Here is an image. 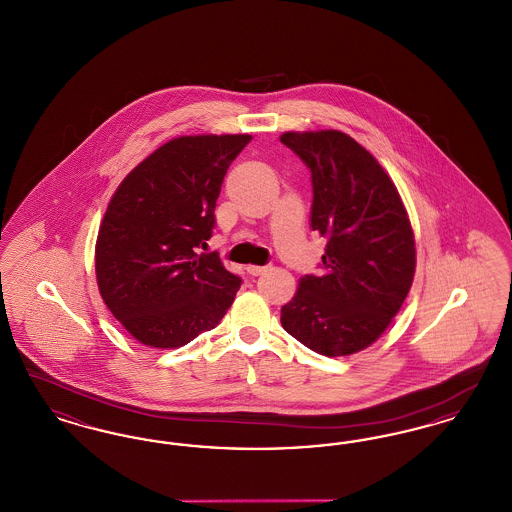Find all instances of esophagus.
<instances>
[{
    "label": "esophagus",
    "mask_w": 512,
    "mask_h": 512,
    "mask_svg": "<svg viewBox=\"0 0 512 512\" xmlns=\"http://www.w3.org/2000/svg\"><path fill=\"white\" fill-rule=\"evenodd\" d=\"M247 270V274L249 276H261L265 270H267V267H257V265H249V267L245 268Z\"/></svg>",
    "instance_id": "34e87169"
}]
</instances>
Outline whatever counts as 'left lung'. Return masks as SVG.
Listing matches in <instances>:
<instances>
[{
    "mask_svg": "<svg viewBox=\"0 0 512 512\" xmlns=\"http://www.w3.org/2000/svg\"><path fill=\"white\" fill-rule=\"evenodd\" d=\"M307 165L311 228L326 238L320 274H305L282 307L284 330L318 355H351L378 340L411 290L414 236L380 163L340 130L286 132Z\"/></svg>",
    "mask_w": 512,
    "mask_h": 512,
    "instance_id": "8db88e82",
    "label": "left lung"
}]
</instances>
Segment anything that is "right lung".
I'll return each instance as SVG.
<instances>
[{"mask_svg": "<svg viewBox=\"0 0 512 512\" xmlns=\"http://www.w3.org/2000/svg\"><path fill=\"white\" fill-rule=\"evenodd\" d=\"M249 134L180 136L130 172L99 226V293L132 338L174 349L219 324L242 278L199 253L230 163Z\"/></svg>", "mask_w": 512, "mask_h": 512, "instance_id": "1", "label": "right lung"}]
</instances>
